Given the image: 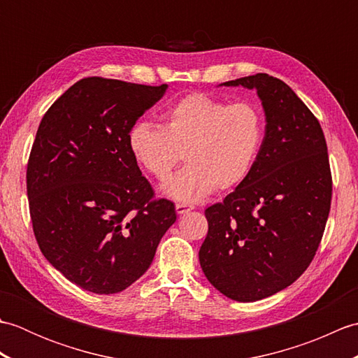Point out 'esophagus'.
<instances>
[{
  "instance_id": "obj_1",
  "label": "esophagus",
  "mask_w": 358,
  "mask_h": 358,
  "mask_svg": "<svg viewBox=\"0 0 358 358\" xmlns=\"http://www.w3.org/2000/svg\"><path fill=\"white\" fill-rule=\"evenodd\" d=\"M175 210H177V214H187L189 210H192V206H187V204H175Z\"/></svg>"
}]
</instances>
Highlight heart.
<instances>
[{"instance_id": "obj_1", "label": "heart", "mask_w": 358, "mask_h": 358, "mask_svg": "<svg viewBox=\"0 0 358 358\" xmlns=\"http://www.w3.org/2000/svg\"><path fill=\"white\" fill-rule=\"evenodd\" d=\"M264 134L263 110L255 103L195 92L167 108L162 127L136 123L127 143L135 163L158 181L169 178L185 157L189 166L163 189L175 200L195 203L215 189L240 186L254 169Z\"/></svg>"}]
</instances>
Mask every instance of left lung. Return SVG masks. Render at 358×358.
I'll return each mask as SVG.
<instances>
[{
  "label": "left lung",
  "mask_w": 358,
  "mask_h": 358,
  "mask_svg": "<svg viewBox=\"0 0 358 358\" xmlns=\"http://www.w3.org/2000/svg\"><path fill=\"white\" fill-rule=\"evenodd\" d=\"M223 85L257 90L266 134L249 177L204 210L209 229L199 258L223 295L257 301L292 285L317 252L332 199L328 146L286 83L255 73Z\"/></svg>",
  "instance_id": "left-lung-1"
}]
</instances>
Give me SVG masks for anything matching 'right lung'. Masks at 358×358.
Returning a JSON list of instances; mask_svg holds the SVG:
<instances>
[{
    "instance_id": "right-lung-1",
    "label": "right lung",
    "mask_w": 358,
    "mask_h": 358,
    "mask_svg": "<svg viewBox=\"0 0 358 358\" xmlns=\"http://www.w3.org/2000/svg\"><path fill=\"white\" fill-rule=\"evenodd\" d=\"M167 85L89 77L44 113L27 163L38 246L72 283L117 294L138 280L175 223L173 203L154 199L127 136Z\"/></svg>"
}]
</instances>
